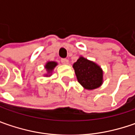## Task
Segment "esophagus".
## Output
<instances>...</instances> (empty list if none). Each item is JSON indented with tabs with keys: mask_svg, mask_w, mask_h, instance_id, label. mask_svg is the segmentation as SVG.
Wrapping results in <instances>:
<instances>
[{
	"mask_svg": "<svg viewBox=\"0 0 135 135\" xmlns=\"http://www.w3.org/2000/svg\"><path fill=\"white\" fill-rule=\"evenodd\" d=\"M61 63L64 64V65H68V64L69 63V61L67 59H61Z\"/></svg>",
	"mask_w": 135,
	"mask_h": 135,
	"instance_id": "obj_1",
	"label": "esophagus"
}]
</instances>
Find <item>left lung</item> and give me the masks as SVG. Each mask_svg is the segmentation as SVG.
<instances>
[{
	"label": "left lung",
	"mask_w": 135,
	"mask_h": 135,
	"mask_svg": "<svg viewBox=\"0 0 135 135\" xmlns=\"http://www.w3.org/2000/svg\"><path fill=\"white\" fill-rule=\"evenodd\" d=\"M78 82L86 89H95L103 82V71L95 63L80 57L73 65Z\"/></svg>",
	"instance_id": "1"
}]
</instances>
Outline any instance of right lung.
<instances>
[{
  "label": "right lung",
  "instance_id": "1",
  "mask_svg": "<svg viewBox=\"0 0 135 135\" xmlns=\"http://www.w3.org/2000/svg\"><path fill=\"white\" fill-rule=\"evenodd\" d=\"M57 65V63L55 61H49L47 62V64L46 65L45 68H46V70L48 71V74H50L52 72V70L54 69V68ZM46 76H48L47 74Z\"/></svg>",
  "mask_w": 135,
  "mask_h": 135
}]
</instances>
